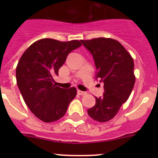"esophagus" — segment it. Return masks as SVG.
Wrapping results in <instances>:
<instances>
[{"instance_id":"esophagus-1","label":"esophagus","mask_w":158,"mask_h":158,"mask_svg":"<svg viewBox=\"0 0 158 158\" xmlns=\"http://www.w3.org/2000/svg\"><path fill=\"white\" fill-rule=\"evenodd\" d=\"M77 93H78V94H79V95H82V96H83V95L87 94V93H86V92L81 91V90H77Z\"/></svg>"}]
</instances>
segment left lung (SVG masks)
<instances>
[{
	"label": "left lung",
	"mask_w": 158,
	"mask_h": 158,
	"mask_svg": "<svg viewBox=\"0 0 158 158\" xmlns=\"http://www.w3.org/2000/svg\"><path fill=\"white\" fill-rule=\"evenodd\" d=\"M81 43L93 54L97 69L96 79L104 84V95L96 97V104L88 110V114L97 122H107L116 115L132 92L135 82L134 60L123 46L113 39L100 37Z\"/></svg>",
	"instance_id": "8db88e82"
}]
</instances>
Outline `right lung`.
I'll return each mask as SVG.
<instances>
[{"label":"right lung","mask_w":158,"mask_h":158,"mask_svg":"<svg viewBox=\"0 0 158 158\" xmlns=\"http://www.w3.org/2000/svg\"><path fill=\"white\" fill-rule=\"evenodd\" d=\"M81 46V40L61 42L42 39L24 51L16 66L17 85L33 114L45 123L58 120L65 115L76 88L62 89L54 84L60 67L72 51Z\"/></svg>","instance_id":"1"}]
</instances>
